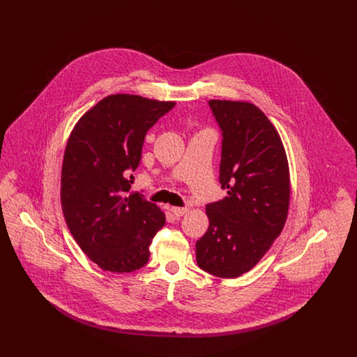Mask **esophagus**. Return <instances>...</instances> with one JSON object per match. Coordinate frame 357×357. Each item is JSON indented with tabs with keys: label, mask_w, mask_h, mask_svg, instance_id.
Listing matches in <instances>:
<instances>
[{
	"label": "esophagus",
	"mask_w": 357,
	"mask_h": 357,
	"mask_svg": "<svg viewBox=\"0 0 357 357\" xmlns=\"http://www.w3.org/2000/svg\"><path fill=\"white\" fill-rule=\"evenodd\" d=\"M170 211H172L176 217H181V215H184V214L188 211V208H187V207H170Z\"/></svg>",
	"instance_id": "obj_1"
}]
</instances>
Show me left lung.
Here are the masks:
<instances>
[{
	"instance_id": "8db88e82",
	"label": "left lung",
	"mask_w": 357,
	"mask_h": 357,
	"mask_svg": "<svg viewBox=\"0 0 357 357\" xmlns=\"http://www.w3.org/2000/svg\"><path fill=\"white\" fill-rule=\"evenodd\" d=\"M221 129L220 184L228 195L206 204L208 228L197 242L204 272L232 279L250 271L280 235L290 174L275 126L255 104L210 100Z\"/></svg>"
}]
</instances>
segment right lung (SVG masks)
Returning <instances> with one entry per match:
<instances>
[{"instance_id": "1", "label": "right lung", "mask_w": 357, "mask_h": 357, "mask_svg": "<svg viewBox=\"0 0 357 357\" xmlns=\"http://www.w3.org/2000/svg\"><path fill=\"white\" fill-rule=\"evenodd\" d=\"M176 102L111 95L77 122L66 146L60 201L67 227L104 271L128 273L149 262L165 214L130 192L149 129Z\"/></svg>"}]
</instances>
